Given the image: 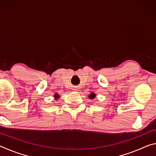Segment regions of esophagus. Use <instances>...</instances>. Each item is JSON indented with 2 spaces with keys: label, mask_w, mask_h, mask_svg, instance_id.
<instances>
[{
  "label": "esophagus",
  "mask_w": 156,
  "mask_h": 156,
  "mask_svg": "<svg viewBox=\"0 0 156 156\" xmlns=\"http://www.w3.org/2000/svg\"><path fill=\"white\" fill-rule=\"evenodd\" d=\"M73 90H74V91H77V89H73Z\"/></svg>",
  "instance_id": "1"
}]
</instances>
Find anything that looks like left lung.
<instances>
[{
    "instance_id": "left-lung-1",
    "label": "left lung",
    "mask_w": 156,
    "mask_h": 156,
    "mask_svg": "<svg viewBox=\"0 0 156 156\" xmlns=\"http://www.w3.org/2000/svg\"><path fill=\"white\" fill-rule=\"evenodd\" d=\"M95 97H96V94H94V93H91V94L89 96V98H90V99H94Z\"/></svg>"
}]
</instances>
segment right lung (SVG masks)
<instances>
[{"label":"right lung","mask_w":156,"mask_h":156,"mask_svg":"<svg viewBox=\"0 0 156 156\" xmlns=\"http://www.w3.org/2000/svg\"><path fill=\"white\" fill-rule=\"evenodd\" d=\"M54 98H55V99H57L58 98H59L58 94H55V95H54Z\"/></svg>","instance_id":"1"}]
</instances>
